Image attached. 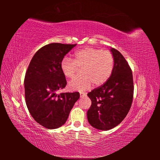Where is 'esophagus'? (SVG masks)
Wrapping results in <instances>:
<instances>
[{
  "label": "esophagus",
  "instance_id": "esophagus-1",
  "mask_svg": "<svg viewBox=\"0 0 160 160\" xmlns=\"http://www.w3.org/2000/svg\"><path fill=\"white\" fill-rule=\"evenodd\" d=\"M80 98H84L85 97L87 96V94L85 93H80Z\"/></svg>",
  "mask_w": 160,
  "mask_h": 160
}]
</instances>
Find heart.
Here are the masks:
<instances>
[{"instance_id": "1", "label": "heart", "mask_w": 160, "mask_h": 160, "mask_svg": "<svg viewBox=\"0 0 160 160\" xmlns=\"http://www.w3.org/2000/svg\"><path fill=\"white\" fill-rule=\"evenodd\" d=\"M77 67H82V76L71 80L68 87L71 91H84L93 83L98 87L107 82L113 72L114 58L108 51L84 47L73 54L72 60L65 57L60 62V70L67 78H73Z\"/></svg>"}]
</instances>
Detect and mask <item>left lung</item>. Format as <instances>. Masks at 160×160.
<instances>
[{
    "instance_id": "8db88e82",
    "label": "left lung",
    "mask_w": 160,
    "mask_h": 160,
    "mask_svg": "<svg viewBox=\"0 0 160 160\" xmlns=\"http://www.w3.org/2000/svg\"><path fill=\"white\" fill-rule=\"evenodd\" d=\"M110 52L114 67L110 78L102 85L87 94L91 106L87 111L89 124L98 130L108 131L120 124L127 116L133 97V80L130 67L120 52Z\"/></svg>"
}]
</instances>
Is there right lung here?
I'll return each mask as SVG.
<instances>
[{
	"label": "right lung",
	"instance_id": "1",
	"mask_svg": "<svg viewBox=\"0 0 160 160\" xmlns=\"http://www.w3.org/2000/svg\"><path fill=\"white\" fill-rule=\"evenodd\" d=\"M75 45L51 43L42 47L33 56L25 81L26 104L32 118L49 129L65 123L80 93H62L67 81L60 70V62Z\"/></svg>",
	"mask_w": 160,
	"mask_h": 160
}]
</instances>
